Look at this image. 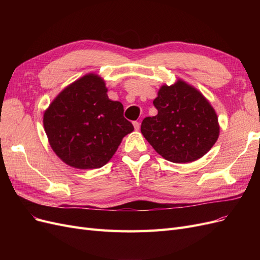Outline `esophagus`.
Returning <instances> with one entry per match:
<instances>
[{
  "mask_svg": "<svg viewBox=\"0 0 260 260\" xmlns=\"http://www.w3.org/2000/svg\"><path fill=\"white\" fill-rule=\"evenodd\" d=\"M133 127H135V129L138 131L140 130V122L138 121H133Z\"/></svg>",
  "mask_w": 260,
  "mask_h": 260,
  "instance_id": "obj_1",
  "label": "esophagus"
}]
</instances>
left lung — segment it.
Masks as SVG:
<instances>
[{
    "label": "left lung",
    "instance_id": "left-lung-1",
    "mask_svg": "<svg viewBox=\"0 0 260 260\" xmlns=\"http://www.w3.org/2000/svg\"><path fill=\"white\" fill-rule=\"evenodd\" d=\"M153 104L158 114L144 118L141 132L165 159L177 164L198 160L216 143L217 114L192 85L182 80L165 84Z\"/></svg>",
    "mask_w": 260,
    "mask_h": 260
}]
</instances>
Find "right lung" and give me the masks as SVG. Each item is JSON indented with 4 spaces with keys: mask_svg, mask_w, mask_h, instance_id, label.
Returning <instances> with one entry per match:
<instances>
[{
    "mask_svg": "<svg viewBox=\"0 0 260 260\" xmlns=\"http://www.w3.org/2000/svg\"><path fill=\"white\" fill-rule=\"evenodd\" d=\"M43 125L55 154L77 169L103 167L135 130L122 104L108 99L105 81L95 74L62 90L45 111Z\"/></svg>",
    "mask_w": 260,
    "mask_h": 260,
    "instance_id": "obj_1",
    "label": "right lung"
}]
</instances>
